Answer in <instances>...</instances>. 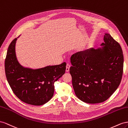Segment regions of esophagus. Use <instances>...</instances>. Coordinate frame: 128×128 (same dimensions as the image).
Here are the masks:
<instances>
[{"label":"esophagus","instance_id":"34e87169","mask_svg":"<svg viewBox=\"0 0 128 128\" xmlns=\"http://www.w3.org/2000/svg\"><path fill=\"white\" fill-rule=\"evenodd\" d=\"M70 65L68 64H66V71L68 72L69 70H70Z\"/></svg>","mask_w":128,"mask_h":128}]
</instances>
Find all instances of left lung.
Masks as SVG:
<instances>
[{
  "mask_svg": "<svg viewBox=\"0 0 128 128\" xmlns=\"http://www.w3.org/2000/svg\"><path fill=\"white\" fill-rule=\"evenodd\" d=\"M101 48L76 52L71 57L70 68L76 96L88 104L104 102L121 82L124 58L120 44L108 33Z\"/></svg>",
  "mask_w": 128,
  "mask_h": 128,
  "instance_id": "left-lung-1",
  "label": "left lung"
}]
</instances>
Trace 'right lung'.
<instances>
[{
  "mask_svg": "<svg viewBox=\"0 0 128 128\" xmlns=\"http://www.w3.org/2000/svg\"><path fill=\"white\" fill-rule=\"evenodd\" d=\"M18 38L13 40L7 50L5 60L7 82L21 101L34 106L44 104L53 96L54 82L65 74L66 64L64 62L37 69L22 66L16 54Z\"/></svg>",
  "mask_w": 128,
  "mask_h": 128,
  "instance_id": "add662e5",
  "label": "right lung"
}]
</instances>
